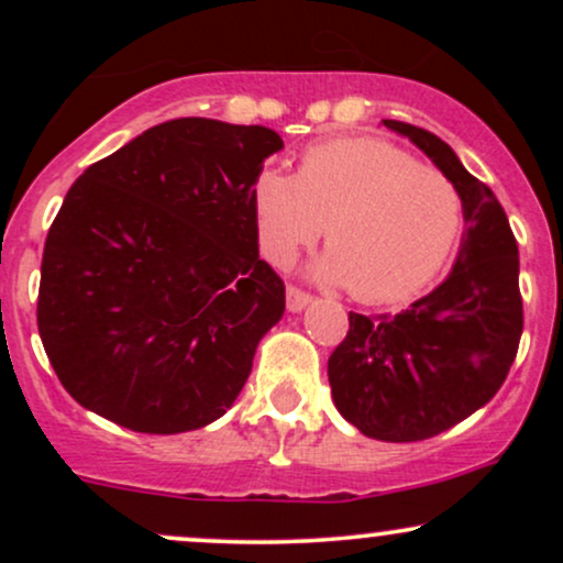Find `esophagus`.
Wrapping results in <instances>:
<instances>
[{"label":"esophagus","mask_w":563,"mask_h":563,"mask_svg":"<svg viewBox=\"0 0 563 563\" xmlns=\"http://www.w3.org/2000/svg\"><path fill=\"white\" fill-rule=\"evenodd\" d=\"M312 301V296L307 294V290L296 288V286H288L286 288V303H288V312H301L307 303Z\"/></svg>","instance_id":"34e87169"}]
</instances>
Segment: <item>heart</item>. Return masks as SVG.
Listing matches in <instances>:
<instances>
[{
	"instance_id": "obj_1",
	"label": "heart",
	"mask_w": 563,
	"mask_h": 563,
	"mask_svg": "<svg viewBox=\"0 0 563 563\" xmlns=\"http://www.w3.org/2000/svg\"><path fill=\"white\" fill-rule=\"evenodd\" d=\"M260 249L288 264L325 228L314 273L367 303L405 301L434 280L461 232V196L444 174L376 137L312 145L299 172L254 179Z\"/></svg>"
}]
</instances>
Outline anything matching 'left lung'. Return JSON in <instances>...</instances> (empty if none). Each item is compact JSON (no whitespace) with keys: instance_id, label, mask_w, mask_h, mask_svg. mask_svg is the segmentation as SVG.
<instances>
[{"instance_id":"obj_1","label":"left lung","mask_w":563,"mask_h":563,"mask_svg":"<svg viewBox=\"0 0 563 563\" xmlns=\"http://www.w3.org/2000/svg\"><path fill=\"white\" fill-rule=\"evenodd\" d=\"M405 134L455 185L463 230L450 275L397 314L349 312L328 360L333 402L380 442H421L466 421L506 380L525 328L519 245L500 200L466 172L444 140L405 121Z\"/></svg>"}]
</instances>
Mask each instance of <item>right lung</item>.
Here are the masks:
<instances>
[{"instance_id": "add662e5", "label": "right lung", "mask_w": 563, "mask_h": 563, "mask_svg": "<svg viewBox=\"0 0 563 563\" xmlns=\"http://www.w3.org/2000/svg\"><path fill=\"white\" fill-rule=\"evenodd\" d=\"M280 147L267 126L174 119L70 185L44 243L36 322L81 407L140 434L230 410L286 309L251 196Z\"/></svg>"}]
</instances>
